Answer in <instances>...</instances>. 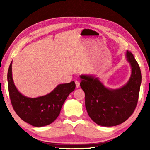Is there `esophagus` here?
I'll use <instances>...</instances> for the list:
<instances>
[{
    "label": "esophagus",
    "mask_w": 150,
    "mask_h": 150,
    "mask_svg": "<svg viewBox=\"0 0 150 150\" xmlns=\"http://www.w3.org/2000/svg\"><path fill=\"white\" fill-rule=\"evenodd\" d=\"M75 85H76V87L79 88V86H80V83L79 82V81H75Z\"/></svg>",
    "instance_id": "34e87169"
}]
</instances>
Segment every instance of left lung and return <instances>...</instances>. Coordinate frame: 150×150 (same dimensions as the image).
Listing matches in <instances>:
<instances>
[{
  "instance_id": "1",
  "label": "left lung",
  "mask_w": 150,
  "mask_h": 150,
  "mask_svg": "<svg viewBox=\"0 0 150 150\" xmlns=\"http://www.w3.org/2000/svg\"><path fill=\"white\" fill-rule=\"evenodd\" d=\"M125 56L130 65L131 75L128 82L120 88L105 87L95 75H80V86L85 92L87 113L98 125H118L125 122L135 110L142 83L141 71L130 52L126 50Z\"/></svg>"
}]
</instances>
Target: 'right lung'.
Here are the masks:
<instances>
[{
    "mask_svg": "<svg viewBox=\"0 0 150 150\" xmlns=\"http://www.w3.org/2000/svg\"><path fill=\"white\" fill-rule=\"evenodd\" d=\"M11 62L8 79L9 95L12 105L19 117L33 126L42 127L52 123L59 115L61 109L68 95L75 88V83L58 85L52 92L35 98L28 97L20 93L12 79Z\"/></svg>",
    "mask_w": 150,
    "mask_h": 150,
    "instance_id": "obj_1",
    "label": "right lung"
}]
</instances>
